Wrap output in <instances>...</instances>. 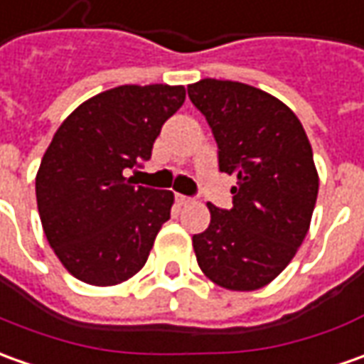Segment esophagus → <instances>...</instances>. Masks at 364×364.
<instances>
[{"label":"esophagus","instance_id":"1","mask_svg":"<svg viewBox=\"0 0 364 364\" xmlns=\"http://www.w3.org/2000/svg\"><path fill=\"white\" fill-rule=\"evenodd\" d=\"M177 203L179 205H189V203H193L191 197H187V195H177Z\"/></svg>","mask_w":364,"mask_h":364}]
</instances>
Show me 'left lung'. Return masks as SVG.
Wrapping results in <instances>:
<instances>
[{"mask_svg": "<svg viewBox=\"0 0 364 364\" xmlns=\"http://www.w3.org/2000/svg\"><path fill=\"white\" fill-rule=\"evenodd\" d=\"M219 147V169L237 177L233 207L207 203L211 223L193 235L207 279L257 291L283 273L311 227L318 173L296 115L261 89L221 79L187 87Z\"/></svg>", "mask_w": 364, "mask_h": 364, "instance_id": "obj_1", "label": "left lung"}]
</instances>
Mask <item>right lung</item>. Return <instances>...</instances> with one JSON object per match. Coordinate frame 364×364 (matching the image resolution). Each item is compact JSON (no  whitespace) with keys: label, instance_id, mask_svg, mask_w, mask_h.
<instances>
[{"label":"right lung","instance_id":"right-lung-1","mask_svg":"<svg viewBox=\"0 0 364 364\" xmlns=\"http://www.w3.org/2000/svg\"><path fill=\"white\" fill-rule=\"evenodd\" d=\"M183 85H119L87 99L59 125L36 177L43 233L71 275L119 285L147 263L169 221L171 191L135 187L125 169L151 157Z\"/></svg>","mask_w":364,"mask_h":364}]
</instances>
